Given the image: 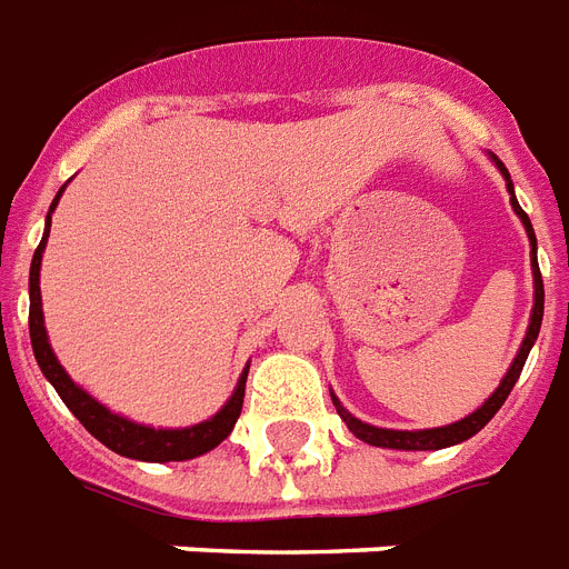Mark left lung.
<instances>
[{"label": "left lung", "instance_id": "8db88e82", "mask_svg": "<svg viewBox=\"0 0 569 569\" xmlns=\"http://www.w3.org/2000/svg\"><path fill=\"white\" fill-rule=\"evenodd\" d=\"M488 157H491V163L497 166L502 178H506V189H509V196H511V210L517 212V219L523 221L526 237H529V248H532L535 303H532V316H529V327H526L523 345H520L515 362H511V368H509V371H506V377H502V380H500V386L493 389V395L488 397V400H485L482 406H479L477 412H470L468 418L456 420V423H447V427H432V429H386V427H373V423H365V420H359L357 415H350L348 409L341 406L339 397H336L330 391L332 406H336V412L341 415V420L348 423L350 432H353V436H357L359 441H365V445L386 447V450H445V447H452V445H461V441H468V438L477 436L479 429H482L485 423H488V420L493 418V415L500 412V406L506 403V397L511 395L517 377H520V371H523L526 359H529V350L535 348V339H538V332H540V321H543V280H540V269H538V239H535V230H532V221H529V216H526V212H523V207L517 204L515 183H511L509 169H506L500 157L491 154V151H488Z\"/></svg>", "mask_w": 569, "mask_h": 569}]
</instances>
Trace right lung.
<instances>
[{"label":"right lung","instance_id":"1","mask_svg":"<svg viewBox=\"0 0 569 569\" xmlns=\"http://www.w3.org/2000/svg\"><path fill=\"white\" fill-rule=\"evenodd\" d=\"M67 183L58 189L52 207H49V216H46V230L43 239L37 244L34 260H31V274H29V332H31V348H34V359L40 365L43 377L54 386V391L60 395V400L67 403V409L76 415L84 429L92 438H99L101 445L108 450L119 452L124 459L137 461H187L196 459V456H204L212 447H219L224 438L233 432L237 427L239 412H242L244 400V380H248V368L239 373V382L230 400L221 406L219 412L212 418L201 420V423H192V427H146V423H137V420H128L124 415L110 412L108 406L99 403L90 391H84L72 377L67 373V368L58 362L52 345H49V332L43 325V298H40V262H43L46 239H49V228H52V212L58 207L60 196H63Z\"/></svg>","mask_w":569,"mask_h":569}]
</instances>
